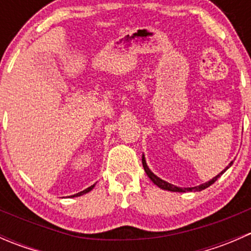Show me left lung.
I'll return each mask as SVG.
<instances>
[{"mask_svg":"<svg viewBox=\"0 0 251 251\" xmlns=\"http://www.w3.org/2000/svg\"><path fill=\"white\" fill-rule=\"evenodd\" d=\"M142 164H143V168H144V171H146V174L148 175V177L149 178L151 179V181H153V183L154 184H156V186L159 187V188H161V189H166V191H171V192H192V191H203V189H205V188H207V187H210L211 186L212 183H214L215 181H216L217 178H219L220 176H221L222 174L225 173V171L227 170V169H225L224 171H222L221 174H219L217 175L216 177H214V178L212 179H210L209 182H206V183H203V184H201V186H197V187H192V188H179V187H176V186H174V184H171V183H168V182H165V181H163V179L161 178H159L158 176H155V175H154L153 173H151V170H149V168L148 166H147V163H146V160H144V156H142ZM232 164H233V161H231V163H229V165L228 166H231Z\"/></svg>","mask_w":251,"mask_h":251,"instance_id":"obj_1","label":"left lung"}]
</instances>
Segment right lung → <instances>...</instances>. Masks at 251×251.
<instances>
[{"label": "right lung", "instance_id": "right-lung-1", "mask_svg": "<svg viewBox=\"0 0 251 251\" xmlns=\"http://www.w3.org/2000/svg\"><path fill=\"white\" fill-rule=\"evenodd\" d=\"M93 187H95V184H93V186H91V187H88V188L83 189V191H82V192H80V193H77V194H74V196H70V197H80V196H82V194H86V193H88V192H90L91 189L93 188Z\"/></svg>", "mask_w": 251, "mask_h": 251}]
</instances>
